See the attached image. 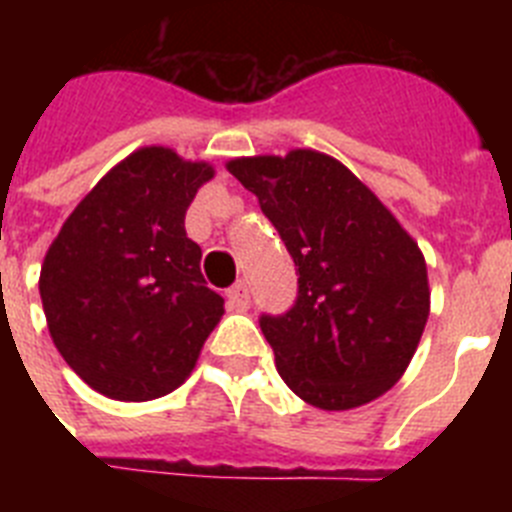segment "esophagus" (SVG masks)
<instances>
[{
    "mask_svg": "<svg viewBox=\"0 0 512 512\" xmlns=\"http://www.w3.org/2000/svg\"><path fill=\"white\" fill-rule=\"evenodd\" d=\"M225 297H228L230 310L243 312V310H248V305H251V295H248V287L243 282L233 284V287H230L228 292H225Z\"/></svg>",
    "mask_w": 512,
    "mask_h": 512,
    "instance_id": "34e87169",
    "label": "esophagus"
}]
</instances>
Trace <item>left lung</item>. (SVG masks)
Returning a JSON list of instances; mask_svg holds the SVG:
<instances>
[{"mask_svg": "<svg viewBox=\"0 0 512 512\" xmlns=\"http://www.w3.org/2000/svg\"><path fill=\"white\" fill-rule=\"evenodd\" d=\"M230 174L295 259L287 315L261 318L279 377L320 410H351L395 387L431 312L425 256L359 176L328 153L230 158Z\"/></svg>", "mask_w": 512, "mask_h": 512, "instance_id": "obj_1", "label": "left lung"}]
</instances>
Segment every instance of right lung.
<instances>
[{
  "instance_id": "obj_1",
  "label": "right lung",
  "mask_w": 512,
  "mask_h": 512,
  "mask_svg": "<svg viewBox=\"0 0 512 512\" xmlns=\"http://www.w3.org/2000/svg\"><path fill=\"white\" fill-rule=\"evenodd\" d=\"M215 176L207 161L143 146L112 166L66 217L40 266L58 354L99 395L146 402L192 374L223 297L200 271L184 215Z\"/></svg>"
}]
</instances>
